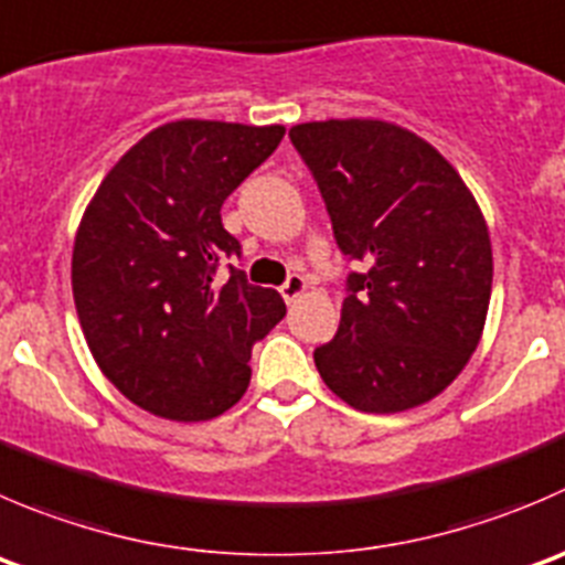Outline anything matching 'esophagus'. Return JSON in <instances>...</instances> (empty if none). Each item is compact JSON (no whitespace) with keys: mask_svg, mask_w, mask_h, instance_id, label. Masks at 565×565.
Masks as SVG:
<instances>
[{"mask_svg":"<svg viewBox=\"0 0 565 565\" xmlns=\"http://www.w3.org/2000/svg\"><path fill=\"white\" fill-rule=\"evenodd\" d=\"M303 292H306V278L303 276H289L287 281L281 284V298L287 300V303H295V300H298Z\"/></svg>","mask_w":565,"mask_h":565,"instance_id":"obj_1","label":"esophagus"}]
</instances>
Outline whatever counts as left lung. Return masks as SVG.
Listing matches in <instances>:
<instances>
[{
    "mask_svg": "<svg viewBox=\"0 0 565 565\" xmlns=\"http://www.w3.org/2000/svg\"><path fill=\"white\" fill-rule=\"evenodd\" d=\"M326 199L350 273L337 337L315 350L326 386L366 414L445 392L483 337L491 237L472 190L414 131L375 118L289 129Z\"/></svg>",
    "mask_w": 565,
    "mask_h": 565,
    "instance_id": "1",
    "label": "left lung"
}]
</instances>
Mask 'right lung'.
<instances>
[{"mask_svg": "<svg viewBox=\"0 0 565 565\" xmlns=\"http://www.w3.org/2000/svg\"><path fill=\"white\" fill-rule=\"evenodd\" d=\"M284 126L184 118L137 140L98 184L71 256L76 315L98 370L173 422L221 416L250 383V348L284 315L276 289L217 259L239 254L221 206L278 149Z\"/></svg>", "mask_w": 565, "mask_h": 565, "instance_id": "obj_1", "label": "right lung"}]
</instances>
